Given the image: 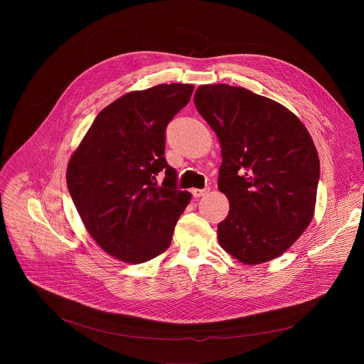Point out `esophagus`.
<instances>
[{"instance_id":"34e87169","label":"esophagus","mask_w":364,"mask_h":364,"mask_svg":"<svg viewBox=\"0 0 364 364\" xmlns=\"http://www.w3.org/2000/svg\"><path fill=\"white\" fill-rule=\"evenodd\" d=\"M191 193H193V196H194L196 198H198V197L204 196V194L207 193V190H201V188H193V190H191Z\"/></svg>"}]
</instances>
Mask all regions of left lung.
I'll list each match as a JSON object with an SVG mask.
<instances>
[{
	"label": "left lung",
	"instance_id": "8db88e82",
	"mask_svg": "<svg viewBox=\"0 0 364 364\" xmlns=\"http://www.w3.org/2000/svg\"><path fill=\"white\" fill-rule=\"evenodd\" d=\"M194 103L222 146L218 186L230 209L218 225V240L245 265L272 261L314 218V141L281 103L240 86L201 85Z\"/></svg>",
	"mask_w": 364,
	"mask_h": 364
}]
</instances>
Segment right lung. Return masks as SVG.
I'll return each mask as SVG.
<instances>
[{"label": "right lung", "instance_id": "obj_1", "mask_svg": "<svg viewBox=\"0 0 364 364\" xmlns=\"http://www.w3.org/2000/svg\"><path fill=\"white\" fill-rule=\"evenodd\" d=\"M193 89L157 85L118 97L97 114L69 160L68 187L86 230L122 262L142 264L166 252L190 203L164 149L166 127ZM161 171L166 178L159 186Z\"/></svg>", "mask_w": 364, "mask_h": 364}]
</instances>
